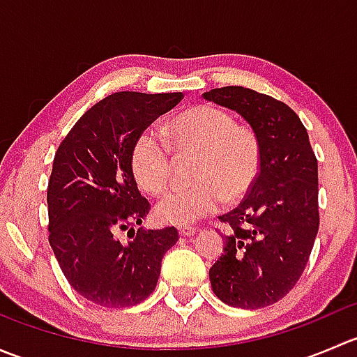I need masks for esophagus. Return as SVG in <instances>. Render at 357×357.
<instances>
[{"instance_id":"esophagus-1","label":"esophagus","mask_w":357,"mask_h":357,"mask_svg":"<svg viewBox=\"0 0 357 357\" xmlns=\"http://www.w3.org/2000/svg\"><path fill=\"white\" fill-rule=\"evenodd\" d=\"M178 231H179V235H181V236H193L197 233V229L193 228V226L183 225V226H179Z\"/></svg>"}]
</instances>
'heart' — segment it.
Wrapping results in <instances>:
<instances>
[{"label": "heart", "instance_id": "1", "mask_svg": "<svg viewBox=\"0 0 357 357\" xmlns=\"http://www.w3.org/2000/svg\"><path fill=\"white\" fill-rule=\"evenodd\" d=\"M169 143L153 129H145L131 150L136 183L150 193L164 192L172 171L171 144L179 157L195 155L193 183L158 200L157 218L169 225H190L228 204L242 200L261 171V145L247 126L214 105L179 112L167 126Z\"/></svg>", "mask_w": 357, "mask_h": 357}]
</instances>
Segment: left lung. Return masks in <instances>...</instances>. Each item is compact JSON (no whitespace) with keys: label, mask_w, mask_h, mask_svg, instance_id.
<instances>
[{"label":"left lung","mask_w":357,"mask_h":357,"mask_svg":"<svg viewBox=\"0 0 357 357\" xmlns=\"http://www.w3.org/2000/svg\"><path fill=\"white\" fill-rule=\"evenodd\" d=\"M204 98L238 112L261 145L254 186L238 207L219 215L228 233L222 255L208 269L211 287L231 307H266L294 289L314 245L318 160L287 103L242 86L211 89Z\"/></svg>","instance_id":"left-lung-1"}]
</instances>
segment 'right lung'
I'll return each instance as SVG.
<instances>
[{
  "mask_svg": "<svg viewBox=\"0 0 357 357\" xmlns=\"http://www.w3.org/2000/svg\"><path fill=\"white\" fill-rule=\"evenodd\" d=\"M183 93L119 91L93 105L68 131L48 183L50 245L79 295L103 307L145 301L160 276L162 257L179 235L174 226L143 229L150 202L131 171L136 138ZM128 231L130 240L118 235Z\"/></svg>",
  "mask_w": 357,
  "mask_h": 357,
  "instance_id": "obj_1",
  "label": "right lung"
}]
</instances>
